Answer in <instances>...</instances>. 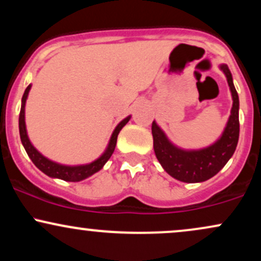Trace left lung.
<instances>
[{
    "label": "left lung",
    "mask_w": 261,
    "mask_h": 261,
    "mask_svg": "<svg viewBox=\"0 0 261 261\" xmlns=\"http://www.w3.org/2000/svg\"><path fill=\"white\" fill-rule=\"evenodd\" d=\"M221 70L226 74L232 92L233 107L227 126L217 142L199 151H184L172 145L158 125L154 121L152 122L155 157L169 175L180 181L199 182L207 180L226 166L236 151L239 139L238 93L233 85L232 74L227 65H221Z\"/></svg>",
    "instance_id": "obj_1"
}]
</instances>
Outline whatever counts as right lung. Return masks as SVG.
I'll return each instance as SVG.
<instances>
[{"label":"right lung","instance_id":"obj_1","mask_svg":"<svg viewBox=\"0 0 261 261\" xmlns=\"http://www.w3.org/2000/svg\"><path fill=\"white\" fill-rule=\"evenodd\" d=\"M31 85L27 87L22 98V108H20L19 113V135H20V141H22L23 146H24L27 153H28L29 158H31L33 163L38 167L41 172L45 173L46 175L51 176V178H59L66 181H80L83 179L88 178L94 173H97L98 170L103 168L104 164L107 163V161L112 157L114 153V149L116 146V140H118V135L120 133V130L125 125L127 124V121L130 120V116H127L126 119H124L120 124L116 126L115 130L112 135V139H110L109 146H108L107 151L98 158L97 161L92 162V163L86 164V166H79V167H68V166H62V164H58L55 162L49 161L47 158H45L43 154H40L37 149L34 148V146L32 145L31 141L28 139V135H27L25 130V121H24V107H25V100L28 97V93L31 91Z\"/></svg>","mask_w":261,"mask_h":261}]
</instances>
